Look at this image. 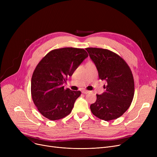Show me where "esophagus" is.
<instances>
[{"label":"esophagus","instance_id":"34e87169","mask_svg":"<svg viewBox=\"0 0 157 157\" xmlns=\"http://www.w3.org/2000/svg\"><path fill=\"white\" fill-rule=\"evenodd\" d=\"M88 92H89V91H88V90H83V91H82V93L85 94H86Z\"/></svg>","mask_w":157,"mask_h":157}]
</instances>
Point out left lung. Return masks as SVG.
<instances>
[{
	"instance_id": "left-lung-1",
	"label": "left lung",
	"mask_w": 157,
	"mask_h": 157,
	"mask_svg": "<svg viewBox=\"0 0 157 157\" xmlns=\"http://www.w3.org/2000/svg\"><path fill=\"white\" fill-rule=\"evenodd\" d=\"M94 62L98 77L107 81L105 92L97 94V100L90 105L94 115L105 121L117 119L130 107L134 95V80L127 62L109 49L87 48Z\"/></svg>"
}]
</instances>
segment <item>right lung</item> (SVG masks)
<instances>
[{"mask_svg": "<svg viewBox=\"0 0 157 157\" xmlns=\"http://www.w3.org/2000/svg\"><path fill=\"white\" fill-rule=\"evenodd\" d=\"M88 54L84 49L63 48L49 52L33 72L31 95L39 113L50 120L69 114L80 91L65 89L63 84Z\"/></svg>", "mask_w": 157, "mask_h": 157, "instance_id": "1", "label": "right lung"}]
</instances>
